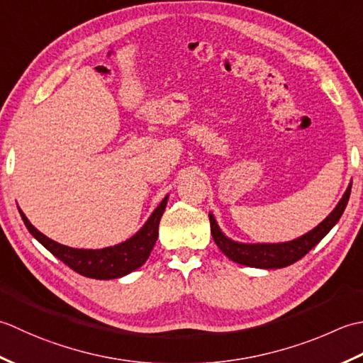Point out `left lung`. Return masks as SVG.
I'll return each mask as SVG.
<instances>
[{
    "label": "left lung",
    "instance_id": "left-lung-1",
    "mask_svg": "<svg viewBox=\"0 0 363 363\" xmlns=\"http://www.w3.org/2000/svg\"><path fill=\"white\" fill-rule=\"evenodd\" d=\"M351 186L352 183H350V186H347L342 201L338 202L334 211H332L321 224H318L313 230H310L308 233L302 235L293 241L277 244H246L233 241L230 238H227V236L220 232L216 219H214V216L210 213L208 216L213 240L218 244V247L223 250L224 255L230 258L232 262L244 266H250V268H285V266H290L294 262L301 260V258L304 257L308 250H312L316 244L330 232V228L338 223V219L342 218V214L346 208L347 201H350Z\"/></svg>",
    "mask_w": 363,
    "mask_h": 363
}]
</instances>
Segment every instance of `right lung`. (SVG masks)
Returning <instances> with one entry per match:
<instances>
[{"mask_svg": "<svg viewBox=\"0 0 363 363\" xmlns=\"http://www.w3.org/2000/svg\"><path fill=\"white\" fill-rule=\"evenodd\" d=\"M167 199L169 196L162 199L157 210L152 213V216L147 219V223L136 235H133L127 241L105 249H75L59 244L37 230L23 211L20 208L18 211L29 233L69 268L84 277L109 280L127 276L147 262L158 240V225L167 205Z\"/></svg>", "mask_w": 363, "mask_h": 363, "instance_id": "obj_1", "label": "right lung"}]
</instances>
